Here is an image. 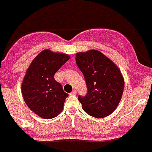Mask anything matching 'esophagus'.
<instances>
[{
  "label": "esophagus",
  "instance_id": "34e87169",
  "mask_svg": "<svg viewBox=\"0 0 152 152\" xmlns=\"http://www.w3.org/2000/svg\"><path fill=\"white\" fill-rule=\"evenodd\" d=\"M70 94H71V95H75V94H76V90H73V91H72V92L70 93Z\"/></svg>",
  "mask_w": 152,
  "mask_h": 152
}]
</instances>
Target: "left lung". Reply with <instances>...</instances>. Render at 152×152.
Returning a JSON list of instances; mask_svg holds the SVG:
<instances>
[{
    "label": "left lung",
    "instance_id": "8db88e82",
    "mask_svg": "<svg viewBox=\"0 0 152 152\" xmlns=\"http://www.w3.org/2000/svg\"><path fill=\"white\" fill-rule=\"evenodd\" d=\"M76 62L84 76L87 94L78 96L83 109L95 118L108 116L119 104L124 89L120 70L96 50L77 53Z\"/></svg>",
    "mask_w": 152,
    "mask_h": 152
}]
</instances>
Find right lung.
Wrapping results in <instances>:
<instances>
[{
	"instance_id": "obj_1",
	"label": "right lung",
	"mask_w": 152,
	"mask_h": 152,
	"mask_svg": "<svg viewBox=\"0 0 152 152\" xmlns=\"http://www.w3.org/2000/svg\"><path fill=\"white\" fill-rule=\"evenodd\" d=\"M62 53L44 50L33 59L22 83V93L29 109L43 119H52L63 109L69 96L55 74L69 59Z\"/></svg>"
}]
</instances>
